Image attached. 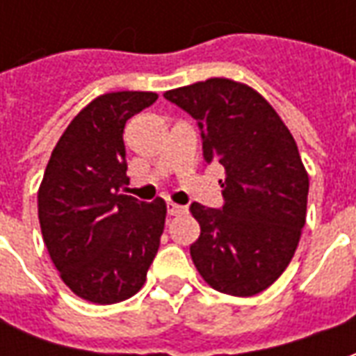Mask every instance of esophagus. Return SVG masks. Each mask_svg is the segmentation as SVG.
<instances>
[{
    "label": "esophagus",
    "mask_w": 356,
    "mask_h": 356,
    "mask_svg": "<svg viewBox=\"0 0 356 356\" xmlns=\"http://www.w3.org/2000/svg\"><path fill=\"white\" fill-rule=\"evenodd\" d=\"M185 211H186L185 206H177V204H173V202L168 204V216L175 217V216H181V213H185Z\"/></svg>",
    "instance_id": "34e87169"
}]
</instances>
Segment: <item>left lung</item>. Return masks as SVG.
I'll return each mask as SVG.
<instances>
[{"label": "left lung", "instance_id": "left-lung-1", "mask_svg": "<svg viewBox=\"0 0 356 356\" xmlns=\"http://www.w3.org/2000/svg\"><path fill=\"white\" fill-rule=\"evenodd\" d=\"M163 97L196 120L204 160L227 173L221 208L191 204L200 223L194 265L229 296L267 290L290 265L307 216L309 177L290 129L257 91L225 78Z\"/></svg>", "mask_w": 356, "mask_h": 356}]
</instances>
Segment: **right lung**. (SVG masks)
<instances>
[{
  "label": "right lung",
  "instance_id": "right-lung-1",
  "mask_svg": "<svg viewBox=\"0 0 356 356\" xmlns=\"http://www.w3.org/2000/svg\"><path fill=\"white\" fill-rule=\"evenodd\" d=\"M150 91L97 97L66 127L38 193L43 242L60 278L91 303L131 298L147 280L165 223V202L120 194L125 122L156 102Z\"/></svg>",
  "mask_w": 356,
  "mask_h": 356
}]
</instances>
